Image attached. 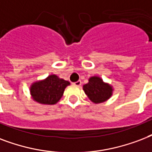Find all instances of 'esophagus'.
<instances>
[{"instance_id": "1", "label": "esophagus", "mask_w": 152, "mask_h": 152, "mask_svg": "<svg viewBox=\"0 0 152 152\" xmlns=\"http://www.w3.org/2000/svg\"><path fill=\"white\" fill-rule=\"evenodd\" d=\"M72 84H73V86H81V84H82V82H81V81H77V82H73Z\"/></svg>"}]
</instances>
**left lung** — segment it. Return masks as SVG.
Returning <instances> with one entry per match:
<instances>
[{
	"instance_id": "1",
	"label": "left lung",
	"mask_w": 152,
	"mask_h": 152,
	"mask_svg": "<svg viewBox=\"0 0 152 152\" xmlns=\"http://www.w3.org/2000/svg\"><path fill=\"white\" fill-rule=\"evenodd\" d=\"M83 90L89 100L95 104L105 102L113 94L111 86L104 83L101 77L96 76L89 78V82L83 86Z\"/></svg>"
}]
</instances>
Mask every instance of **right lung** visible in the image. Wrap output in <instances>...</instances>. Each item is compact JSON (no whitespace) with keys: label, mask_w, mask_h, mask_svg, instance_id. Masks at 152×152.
I'll return each mask as SVG.
<instances>
[{"label":"right lung","mask_w":152,"mask_h":152,"mask_svg":"<svg viewBox=\"0 0 152 152\" xmlns=\"http://www.w3.org/2000/svg\"><path fill=\"white\" fill-rule=\"evenodd\" d=\"M70 85L68 81L59 78L55 75L31 85V94L36 102L44 104H55L62 97L65 88Z\"/></svg>","instance_id":"add662e5"}]
</instances>
